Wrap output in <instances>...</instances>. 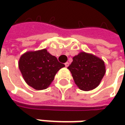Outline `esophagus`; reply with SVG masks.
I'll return each instance as SVG.
<instances>
[{
	"mask_svg": "<svg viewBox=\"0 0 125 125\" xmlns=\"http://www.w3.org/2000/svg\"><path fill=\"white\" fill-rule=\"evenodd\" d=\"M69 64H70V63H69L68 62H65V67H67L69 66Z\"/></svg>",
	"mask_w": 125,
	"mask_h": 125,
	"instance_id": "1",
	"label": "esophagus"
}]
</instances>
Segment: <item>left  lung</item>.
Here are the masks:
<instances>
[{"label": "left lung", "instance_id": "1", "mask_svg": "<svg viewBox=\"0 0 125 125\" xmlns=\"http://www.w3.org/2000/svg\"><path fill=\"white\" fill-rule=\"evenodd\" d=\"M67 69L72 75L76 85L83 91L96 88L106 73V67L102 59L83 51L73 57V61Z\"/></svg>", "mask_w": 125, "mask_h": 125}]
</instances>
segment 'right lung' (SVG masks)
<instances>
[{"label": "right lung", "instance_id": "add662e5", "mask_svg": "<svg viewBox=\"0 0 125 125\" xmlns=\"http://www.w3.org/2000/svg\"><path fill=\"white\" fill-rule=\"evenodd\" d=\"M65 65L58 61L46 49L27 51L20 57L19 68L23 78L32 88L41 90L47 88L54 76Z\"/></svg>", "mask_w": 125, "mask_h": 125}]
</instances>
